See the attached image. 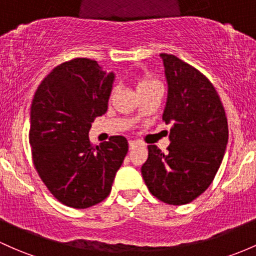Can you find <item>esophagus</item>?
I'll return each instance as SVG.
<instances>
[{"label":"esophagus","instance_id":"1","mask_svg":"<svg viewBox=\"0 0 256 256\" xmlns=\"http://www.w3.org/2000/svg\"><path fill=\"white\" fill-rule=\"evenodd\" d=\"M136 145H138V142L130 140V142H129V150H133L134 148H136Z\"/></svg>","mask_w":256,"mask_h":256}]
</instances>
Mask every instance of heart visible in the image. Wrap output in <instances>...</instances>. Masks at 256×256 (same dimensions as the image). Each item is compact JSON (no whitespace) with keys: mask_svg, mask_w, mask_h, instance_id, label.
Returning a JSON list of instances; mask_svg holds the SVG:
<instances>
[{"mask_svg":"<svg viewBox=\"0 0 256 256\" xmlns=\"http://www.w3.org/2000/svg\"><path fill=\"white\" fill-rule=\"evenodd\" d=\"M136 88H138L139 92H148V90L154 89V88H161V85L156 79H154L152 76L142 74V76H139L138 80H136ZM114 89L112 90V94H114Z\"/></svg>","mask_w":256,"mask_h":256,"instance_id":"1","label":"heart"}]
</instances>
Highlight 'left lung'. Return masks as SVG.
<instances>
[{"instance_id": "8db88e82", "label": "left lung", "mask_w": 256, "mask_h": 256, "mask_svg": "<svg viewBox=\"0 0 256 256\" xmlns=\"http://www.w3.org/2000/svg\"><path fill=\"white\" fill-rule=\"evenodd\" d=\"M168 83L164 111L171 123L167 152L149 145L142 176L149 192L168 205L189 204L208 188L228 142L226 112L214 84L174 54H161Z\"/></svg>"}]
</instances>
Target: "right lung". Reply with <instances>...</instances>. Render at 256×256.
<instances>
[{"label": "right lung", "mask_w": 256, "mask_h": 256, "mask_svg": "<svg viewBox=\"0 0 256 256\" xmlns=\"http://www.w3.org/2000/svg\"><path fill=\"white\" fill-rule=\"evenodd\" d=\"M114 73L94 60L74 58L57 66L41 82L30 108L29 142L35 170L63 205L88 208L108 196L128 152L124 136L92 146L95 118L107 111Z\"/></svg>", "instance_id": "right-lung-1"}]
</instances>
